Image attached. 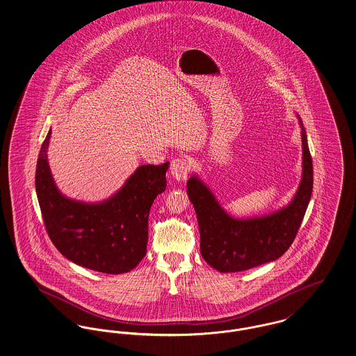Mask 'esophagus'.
Masks as SVG:
<instances>
[{"label":"esophagus","instance_id":"esophagus-1","mask_svg":"<svg viewBox=\"0 0 356 356\" xmlns=\"http://www.w3.org/2000/svg\"><path fill=\"white\" fill-rule=\"evenodd\" d=\"M189 171L190 163L186 158H177V159L171 161L170 175L174 181H178V182L186 181V178L189 175Z\"/></svg>","mask_w":356,"mask_h":356}]
</instances>
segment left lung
<instances>
[{"label":"left lung","mask_w":356,"mask_h":356,"mask_svg":"<svg viewBox=\"0 0 356 356\" xmlns=\"http://www.w3.org/2000/svg\"><path fill=\"white\" fill-rule=\"evenodd\" d=\"M300 124L302 179L293 201L277 213L248 220L232 218L221 209L211 190L197 177L188 181L186 193L200 227L201 255L220 273L244 271L277 261L297 236L313 190V163L301 119Z\"/></svg>","instance_id":"8db88e82"}]
</instances>
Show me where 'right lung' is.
<instances>
[{"label": "right lung", "instance_id": "add662e5", "mask_svg": "<svg viewBox=\"0 0 356 356\" xmlns=\"http://www.w3.org/2000/svg\"><path fill=\"white\" fill-rule=\"evenodd\" d=\"M51 131L36 165V194L48 236L58 251L82 267L122 274L135 268L147 252L148 214L166 189L168 162L143 165L109 200L85 204L56 189L47 162Z\"/></svg>", "mask_w": 356, "mask_h": 356}]
</instances>
